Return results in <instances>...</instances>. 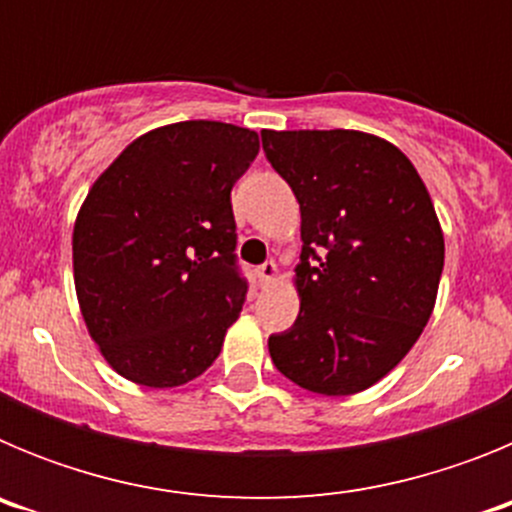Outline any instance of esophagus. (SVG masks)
Wrapping results in <instances>:
<instances>
[{
    "instance_id": "obj_1",
    "label": "esophagus",
    "mask_w": 512,
    "mask_h": 512,
    "mask_svg": "<svg viewBox=\"0 0 512 512\" xmlns=\"http://www.w3.org/2000/svg\"><path fill=\"white\" fill-rule=\"evenodd\" d=\"M277 274H279V266H277V261H266V264H261L259 269H256V277H259V282L264 284H271L274 282V279H277Z\"/></svg>"
}]
</instances>
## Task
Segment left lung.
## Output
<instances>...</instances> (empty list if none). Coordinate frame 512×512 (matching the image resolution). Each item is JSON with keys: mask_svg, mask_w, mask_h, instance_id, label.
<instances>
[{"mask_svg": "<svg viewBox=\"0 0 512 512\" xmlns=\"http://www.w3.org/2000/svg\"><path fill=\"white\" fill-rule=\"evenodd\" d=\"M269 164L302 215L300 315L269 336L274 366L302 390L356 395L423 333L443 271V230L410 158L359 130H264Z\"/></svg>", "mask_w": 512, "mask_h": 512, "instance_id": "obj_1", "label": "left lung"}]
</instances>
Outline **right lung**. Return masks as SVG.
<instances>
[{
    "mask_svg": "<svg viewBox=\"0 0 512 512\" xmlns=\"http://www.w3.org/2000/svg\"><path fill=\"white\" fill-rule=\"evenodd\" d=\"M259 135L187 120L140 135L99 174L74 225L89 336L120 377L179 387L210 369L241 315L230 189Z\"/></svg>",
    "mask_w": 512,
    "mask_h": 512,
    "instance_id": "1",
    "label": "right lung"
}]
</instances>
